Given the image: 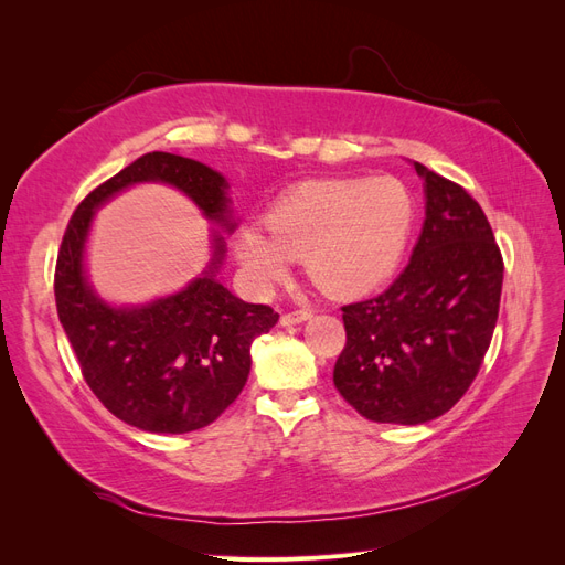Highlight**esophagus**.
Here are the masks:
<instances>
[{
    "label": "esophagus",
    "mask_w": 565,
    "mask_h": 565,
    "mask_svg": "<svg viewBox=\"0 0 565 565\" xmlns=\"http://www.w3.org/2000/svg\"><path fill=\"white\" fill-rule=\"evenodd\" d=\"M311 316H313V313H311V309H297V311L282 313L280 322H282V324H299V322H303V320H309Z\"/></svg>",
    "instance_id": "1"
}]
</instances>
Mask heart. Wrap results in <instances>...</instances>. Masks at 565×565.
<instances>
[{
  "mask_svg": "<svg viewBox=\"0 0 565 565\" xmlns=\"http://www.w3.org/2000/svg\"><path fill=\"white\" fill-rule=\"evenodd\" d=\"M413 226L415 198L396 177L309 181L268 210V234L259 226L237 231L235 252L264 282L303 259L322 292L358 297L396 273Z\"/></svg>",
  "mask_w": 565,
  "mask_h": 565,
  "instance_id": "1",
  "label": "heart"
}]
</instances>
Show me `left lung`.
<instances>
[{
    "instance_id": "obj_1",
    "label": "left lung",
    "mask_w": 565,
    "mask_h": 565,
    "mask_svg": "<svg viewBox=\"0 0 565 565\" xmlns=\"http://www.w3.org/2000/svg\"><path fill=\"white\" fill-rule=\"evenodd\" d=\"M426 218L386 292L341 306L347 347L334 386L365 419L424 424L465 396L500 313L504 262L465 188L415 162Z\"/></svg>"
}]
</instances>
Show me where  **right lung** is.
<instances>
[{
	"mask_svg": "<svg viewBox=\"0 0 565 565\" xmlns=\"http://www.w3.org/2000/svg\"><path fill=\"white\" fill-rule=\"evenodd\" d=\"M143 181L179 188L202 214L233 231L226 179L172 152H148L79 202L58 249L54 295L82 377L110 413L150 434H188L212 424L241 396L252 367V341L278 322L264 303H245L216 280L224 237L202 278L179 295L146 306L100 299L84 276L94 210Z\"/></svg>",
	"mask_w": 565,
	"mask_h": 565,
	"instance_id": "obj_1",
	"label": "right lung"
}]
</instances>
